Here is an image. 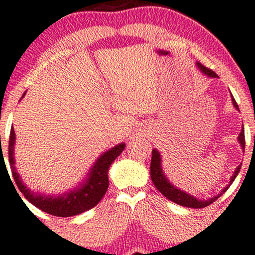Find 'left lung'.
I'll return each instance as SVG.
<instances>
[{"label": "left lung", "mask_w": 255, "mask_h": 255, "mask_svg": "<svg viewBox=\"0 0 255 255\" xmlns=\"http://www.w3.org/2000/svg\"><path fill=\"white\" fill-rule=\"evenodd\" d=\"M198 67L200 68L201 72L205 73L206 75H209V77H211V78L217 77V74H216L215 72L211 71L210 68H207V67L203 66L201 63H198ZM231 99H233L234 107H235L236 109L239 110L238 103H236V101L234 99L233 96H231ZM239 141H240V144H241L242 150L245 151L246 140H245V129H244V128H242L241 133L239 134ZM150 169H151V170H150L151 180H152V182H153L154 186H156V188L158 189V191L162 193V194L164 195L166 199H169V200L174 201V203L181 205V206L191 207V209H203V207L209 206L210 204H212L213 201L217 200V199L221 197V195L223 194V193L227 191L228 188H229V186L225 187L223 191H222L221 194L216 195V197L209 199V200H199V199L192 197L191 194H187L186 192L181 191V189H177L176 187H174L170 182H169L168 178H166L164 176V174H163L162 165H160V154H159V152L156 150V148H153V150H152ZM240 169H241V165H239L238 168H236L235 172H234V175L231 176L230 183H233V181L235 180L236 176H238Z\"/></svg>", "instance_id": "1"}]
</instances>
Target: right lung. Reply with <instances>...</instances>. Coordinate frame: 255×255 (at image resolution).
I'll list each match as a JSON object with an SVG mask.
<instances>
[{
  "mask_svg": "<svg viewBox=\"0 0 255 255\" xmlns=\"http://www.w3.org/2000/svg\"><path fill=\"white\" fill-rule=\"evenodd\" d=\"M14 142H15V133H14V128L11 127L9 144H8V157H9L11 175H13L17 188L31 204H33L42 211L49 213V215L56 216V217L77 216L79 213H83L95 207L102 200V198L108 191V187H109V178H108L109 166L122 153L126 146L125 144H120L102 154L91 169L86 182L79 188H75L72 192L64 193L63 195H43L31 191L22 183L21 178L16 172L15 165H14L15 164Z\"/></svg>",
  "mask_w": 255,
  "mask_h": 255,
  "instance_id": "add662e5",
  "label": "right lung"
}]
</instances>
